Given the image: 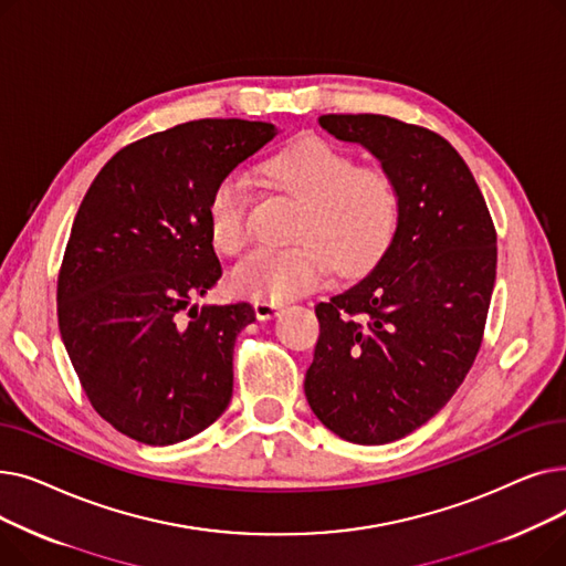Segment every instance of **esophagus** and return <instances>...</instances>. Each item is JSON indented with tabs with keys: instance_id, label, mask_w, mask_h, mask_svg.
Returning <instances> with one entry per match:
<instances>
[{
	"instance_id": "34e87169",
	"label": "esophagus",
	"mask_w": 566,
	"mask_h": 566,
	"mask_svg": "<svg viewBox=\"0 0 566 566\" xmlns=\"http://www.w3.org/2000/svg\"><path fill=\"white\" fill-rule=\"evenodd\" d=\"M282 310V303H273V301H254V314L259 321H268L277 316V312Z\"/></svg>"
}]
</instances>
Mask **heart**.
<instances>
[{
  "label": "heart",
  "instance_id": "obj_1",
  "mask_svg": "<svg viewBox=\"0 0 566 566\" xmlns=\"http://www.w3.org/2000/svg\"><path fill=\"white\" fill-rule=\"evenodd\" d=\"M263 184L301 203L293 245L261 250L235 268L229 282L254 301H286L318 286L331 273L360 275L390 248L401 218L395 176L378 165L358 167L331 142L305 137L261 167ZM208 229L222 254H241L252 241L250 190L238 174L216 184L206 203Z\"/></svg>",
  "mask_w": 566,
  "mask_h": 566
}]
</instances>
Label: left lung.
I'll list each match as a JSON object with an SVG mask.
<instances>
[{
	"label": "left lung",
	"instance_id": "obj_1",
	"mask_svg": "<svg viewBox=\"0 0 566 566\" xmlns=\"http://www.w3.org/2000/svg\"><path fill=\"white\" fill-rule=\"evenodd\" d=\"M318 124L395 176L401 218L371 271L316 305L305 397L339 438L385 444L427 424L470 371L495 284V229L448 139L382 114Z\"/></svg>",
	"mask_w": 566,
	"mask_h": 566
}]
</instances>
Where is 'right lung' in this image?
I'll list each match as a JSON object with an SVG mask.
<instances>
[{
    "instance_id": "obj_1",
    "label": "right lung",
    "mask_w": 566,
    "mask_h": 566,
    "mask_svg": "<svg viewBox=\"0 0 566 566\" xmlns=\"http://www.w3.org/2000/svg\"><path fill=\"white\" fill-rule=\"evenodd\" d=\"M275 135L243 118L148 135L112 156L80 203L56 280L59 331L96 412L137 442L188 440L231 401L233 344L256 314L192 305L222 277L206 203Z\"/></svg>"
}]
</instances>
